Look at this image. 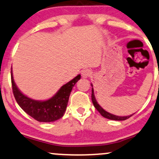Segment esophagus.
Listing matches in <instances>:
<instances>
[{
    "instance_id": "1",
    "label": "esophagus",
    "mask_w": 159,
    "mask_h": 159,
    "mask_svg": "<svg viewBox=\"0 0 159 159\" xmlns=\"http://www.w3.org/2000/svg\"><path fill=\"white\" fill-rule=\"evenodd\" d=\"M92 73H93V72H92L91 70H89V69H85V70H82L81 75L83 78H88L90 77Z\"/></svg>"
}]
</instances>
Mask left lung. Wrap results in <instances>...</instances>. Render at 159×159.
Segmentation results:
<instances>
[{"instance_id": "obj_1", "label": "left lung", "mask_w": 159, "mask_h": 159, "mask_svg": "<svg viewBox=\"0 0 159 159\" xmlns=\"http://www.w3.org/2000/svg\"><path fill=\"white\" fill-rule=\"evenodd\" d=\"M91 97H92V101H93V105H94L95 109H96V110H98L99 112H100V114L103 116V117L108 118V119H110V120H115V121H124V120L127 119V118H129L130 116H133V115H130V116H115V115H113V114H111V113H110V112L105 111L104 109L101 107L100 105L98 104V102H97L96 99H95V98L93 88H92Z\"/></svg>"}]
</instances>
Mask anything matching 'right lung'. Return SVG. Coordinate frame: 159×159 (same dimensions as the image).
<instances>
[{"instance_id": "1", "label": "right lung", "mask_w": 159, "mask_h": 159, "mask_svg": "<svg viewBox=\"0 0 159 159\" xmlns=\"http://www.w3.org/2000/svg\"><path fill=\"white\" fill-rule=\"evenodd\" d=\"M80 78L81 75H78L62 86L52 98L44 101H40L28 98L19 90L13 79L12 71H11L12 92L17 103L25 112L40 122L55 121L63 117L72 87Z\"/></svg>"}]
</instances>
